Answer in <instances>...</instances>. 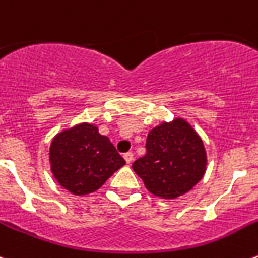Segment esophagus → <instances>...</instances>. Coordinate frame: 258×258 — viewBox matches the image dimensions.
I'll return each mask as SVG.
<instances>
[{
  "instance_id": "34e87169",
  "label": "esophagus",
  "mask_w": 258,
  "mask_h": 258,
  "mask_svg": "<svg viewBox=\"0 0 258 258\" xmlns=\"http://www.w3.org/2000/svg\"><path fill=\"white\" fill-rule=\"evenodd\" d=\"M123 158H124V161H126V163L130 164L132 161H134V154H132L131 152H128L123 155Z\"/></svg>"
}]
</instances>
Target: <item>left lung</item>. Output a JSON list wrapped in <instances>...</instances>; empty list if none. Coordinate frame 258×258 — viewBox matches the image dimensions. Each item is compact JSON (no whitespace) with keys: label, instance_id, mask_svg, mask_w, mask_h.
Wrapping results in <instances>:
<instances>
[{"label":"left lung","instance_id":"8db88e82","mask_svg":"<svg viewBox=\"0 0 258 258\" xmlns=\"http://www.w3.org/2000/svg\"><path fill=\"white\" fill-rule=\"evenodd\" d=\"M132 168L153 196L176 199L198 184L207 168V152L198 132L185 118L176 117L153 127L146 154Z\"/></svg>","mask_w":258,"mask_h":258}]
</instances>
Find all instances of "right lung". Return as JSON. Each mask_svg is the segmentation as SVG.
I'll use <instances>...</instances> for the list:
<instances>
[{"instance_id":"right-lung-1","label":"right lung","mask_w":258,"mask_h":258,"mask_svg":"<svg viewBox=\"0 0 258 258\" xmlns=\"http://www.w3.org/2000/svg\"><path fill=\"white\" fill-rule=\"evenodd\" d=\"M51 172L60 186L74 196L100 189L126 164L108 136L90 122H81L54 136L48 150Z\"/></svg>"}]
</instances>
